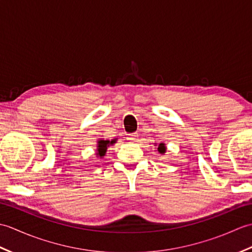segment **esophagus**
Masks as SVG:
<instances>
[{"label":"esophagus","mask_w":252,"mask_h":252,"mask_svg":"<svg viewBox=\"0 0 252 252\" xmlns=\"http://www.w3.org/2000/svg\"><path fill=\"white\" fill-rule=\"evenodd\" d=\"M126 140L129 141V142H131V143H134V142L137 140L136 133H133V134H129V136L126 137Z\"/></svg>","instance_id":"34e87169"}]
</instances>
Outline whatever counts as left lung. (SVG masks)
Listing matches in <instances>:
<instances>
[{
    "mask_svg": "<svg viewBox=\"0 0 252 252\" xmlns=\"http://www.w3.org/2000/svg\"><path fill=\"white\" fill-rule=\"evenodd\" d=\"M158 152H159L160 154H162V155H164L165 152H167V146H165L164 143L158 144Z\"/></svg>",
    "mask_w": 252,
    "mask_h": 252,
    "instance_id": "obj_1",
    "label": "left lung"
}]
</instances>
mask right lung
Segmentation results:
<instances>
[{
    "label": "right lung",
    "mask_w": 252,
    "mask_h": 252,
    "mask_svg": "<svg viewBox=\"0 0 252 252\" xmlns=\"http://www.w3.org/2000/svg\"><path fill=\"white\" fill-rule=\"evenodd\" d=\"M115 143H116L115 140L109 141V140H104V138H98L97 144H96V153H95V155L99 158H103L106 155L107 148H108L111 145H114Z\"/></svg>",
    "instance_id": "right-lung-1"
}]
</instances>
